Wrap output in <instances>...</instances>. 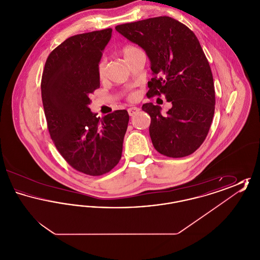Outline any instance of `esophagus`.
<instances>
[{"label": "esophagus", "mask_w": 260, "mask_h": 260, "mask_svg": "<svg viewBox=\"0 0 260 260\" xmlns=\"http://www.w3.org/2000/svg\"><path fill=\"white\" fill-rule=\"evenodd\" d=\"M139 111H140V109L138 107H131V108L127 109V113H128L129 116H134Z\"/></svg>", "instance_id": "esophagus-1"}]
</instances>
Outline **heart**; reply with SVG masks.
<instances>
[{"label": "heart", "mask_w": 260, "mask_h": 260, "mask_svg": "<svg viewBox=\"0 0 260 260\" xmlns=\"http://www.w3.org/2000/svg\"><path fill=\"white\" fill-rule=\"evenodd\" d=\"M139 49H137L135 46H125L122 50H121V54L123 55L124 59L127 61L129 60L137 51H139ZM105 71H106V64L103 59H101L98 64V74H99V78H103L105 76ZM136 93H132L129 95V99H136Z\"/></svg>", "instance_id": "1"}]
</instances>
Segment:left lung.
I'll return each instance as SVG.
<instances>
[{
	"label": "left lung",
	"mask_w": 260,
	"mask_h": 260,
	"mask_svg": "<svg viewBox=\"0 0 260 260\" xmlns=\"http://www.w3.org/2000/svg\"><path fill=\"white\" fill-rule=\"evenodd\" d=\"M116 30L148 55L153 78L147 98L164 94L173 104L165 116L159 105L142 106L151 117L154 147L171 158L191 155L209 134L215 105L212 73L196 35L170 16L117 25Z\"/></svg>",
	"instance_id": "left-lung-1"
}]
</instances>
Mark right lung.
I'll use <instances>...</instances> for the list:
<instances>
[{"label": "right lung", "instance_id": "1", "mask_svg": "<svg viewBox=\"0 0 260 260\" xmlns=\"http://www.w3.org/2000/svg\"><path fill=\"white\" fill-rule=\"evenodd\" d=\"M112 29L75 35L50 53L41 90L50 138L64 160L87 175L109 173L122 157L126 110L96 117L89 94L100 86L98 64Z\"/></svg>", "mask_w": 260, "mask_h": 260}]
</instances>
